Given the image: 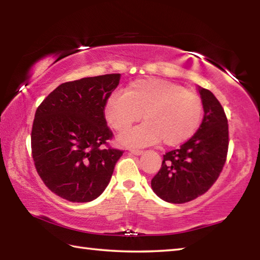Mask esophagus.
I'll return each mask as SVG.
<instances>
[{"instance_id": "obj_1", "label": "esophagus", "mask_w": 260, "mask_h": 260, "mask_svg": "<svg viewBox=\"0 0 260 260\" xmlns=\"http://www.w3.org/2000/svg\"><path fill=\"white\" fill-rule=\"evenodd\" d=\"M129 152L133 153V155H141L143 151L142 150H139V149H129Z\"/></svg>"}]
</instances>
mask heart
Here are the masks:
<instances>
[{
  "label": "heart",
  "mask_w": 260,
  "mask_h": 260,
  "mask_svg": "<svg viewBox=\"0 0 260 260\" xmlns=\"http://www.w3.org/2000/svg\"><path fill=\"white\" fill-rule=\"evenodd\" d=\"M112 128L122 133L143 117L144 122L122 134V144L144 147L161 142L178 146L195 134L204 116L199 95L177 83L148 78L129 83L124 94H112L104 105Z\"/></svg>",
  "instance_id": "obj_1"
}]
</instances>
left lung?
<instances>
[{
	"label": "left lung",
	"mask_w": 260,
	"mask_h": 260,
	"mask_svg": "<svg viewBox=\"0 0 260 260\" xmlns=\"http://www.w3.org/2000/svg\"><path fill=\"white\" fill-rule=\"evenodd\" d=\"M204 117L200 128L179 149L162 156L152 190L169 203L182 204L203 195L217 181L227 159L228 120L217 98L200 87Z\"/></svg>",
	"instance_id": "obj_1"
}]
</instances>
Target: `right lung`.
<instances>
[{"mask_svg": "<svg viewBox=\"0 0 260 260\" xmlns=\"http://www.w3.org/2000/svg\"><path fill=\"white\" fill-rule=\"evenodd\" d=\"M120 74L64 82L35 112L30 147L35 169L50 191L73 203L90 202L104 191L124 151L113 138L104 105Z\"/></svg>", "mask_w": 260, "mask_h": 260, "instance_id": "1", "label": "right lung"}]
</instances>
